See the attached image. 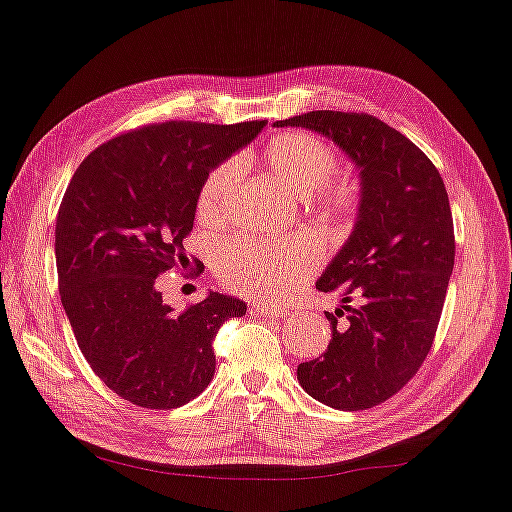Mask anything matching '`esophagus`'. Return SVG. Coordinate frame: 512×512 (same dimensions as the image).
I'll use <instances>...</instances> for the list:
<instances>
[{
	"mask_svg": "<svg viewBox=\"0 0 512 512\" xmlns=\"http://www.w3.org/2000/svg\"><path fill=\"white\" fill-rule=\"evenodd\" d=\"M248 313H250V315H255V317H270V319L286 317V310H284V308H273V306L257 304V302H253V304L248 306Z\"/></svg>",
	"mask_w": 512,
	"mask_h": 512,
	"instance_id": "esophagus-1",
	"label": "esophagus"
}]
</instances>
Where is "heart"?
Masks as SVG:
<instances>
[{"label":"heart","mask_w":512,"mask_h":512,"mask_svg":"<svg viewBox=\"0 0 512 512\" xmlns=\"http://www.w3.org/2000/svg\"><path fill=\"white\" fill-rule=\"evenodd\" d=\"M257 162L288 193H308L310 202L330 217H346L357 206V186L348 179L330 177L337 168L335 148L313 133L290 130L273 137ZM237 177L239 166L233 159L206 175L197 195V217L202 222H217L226 215ZM317 266L319 248L308 237L290 242H257L242 237L219 246L215 255L217 277L226 288L266 302L295 293Z\"/></svg>","instance_id":"obj_1"}]
</instances>
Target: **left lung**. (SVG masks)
Masks as SVG:
<instances>
[{
    "mask_svg": "<svg viewBox=\"0 0 512 512\" xmlns=\"http://www.w3.org/2000/svg\"><path fill=\"white\" fill-rule=\"evenodd\" d=\"M322 133L362 168L353 235L317 282L344 306L326 313L333 339L297 366L302 388L337 410H366L397 395L435 342L455 230L444 179L408 137L368 113L313 110L275 122ZM357 294L359 305H350Z\"/></svg>",
    "mask_w": 512,
    "mask_h": 512,
    "instance_id": "1",
    "label": "left lung"
}]
</instances>
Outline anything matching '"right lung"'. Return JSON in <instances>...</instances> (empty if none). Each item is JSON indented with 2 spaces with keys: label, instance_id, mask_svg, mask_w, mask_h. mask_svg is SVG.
<instances>
[{
  "label": "right lung",
  "instance_id": "add662e5",
  "mask_svg": "<svg viewBox=\"0 0 512 512\" xmlns=\"http://www.w3.org/2000/svg\"><path fill=\"white\" fill-rule=\"evenodd\" d=\"M264 126H139L95 148L70 179L55 228L59 295L93 373L130 404L170 410L195 399L215 375L219 326L246 313L219 293L177 313L157 277L190 266L184 239L199 188Z\"/></svg>",
  "mask_w": 512,
  "mask_h": 512
}]
</instances>
